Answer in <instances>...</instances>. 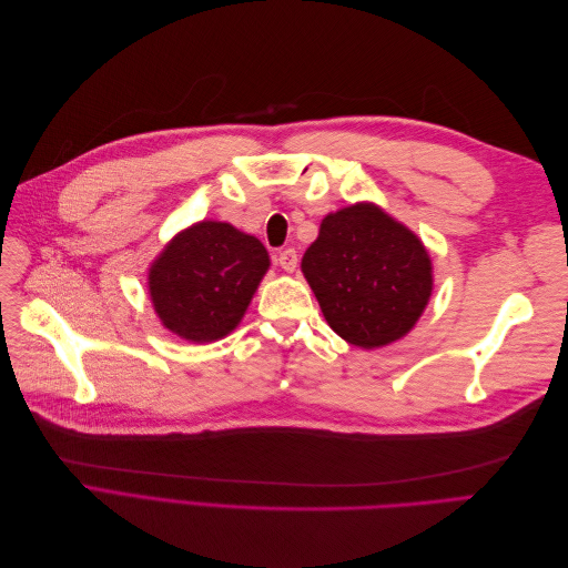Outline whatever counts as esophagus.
I'll return each mask as SVG.
<instances>
[{
    "mask_svg": "<svg viewBox=\"0 0 568 568\" xmlns=\"http://www.w3.org/2000/svg\"><path fill=\"white\" fill-rule=\"evenodd\" d=\"M277 263H280L282 270L294 272V270L298 267V253H296V248H284V251H280Z\"/></svg>",
    "mask_w": 568,
    "mask_h": 568,
    "instance_id": "34e87169",
    "label": "esophagus"
}]
</instances>
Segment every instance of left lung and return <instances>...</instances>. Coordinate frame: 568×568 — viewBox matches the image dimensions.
Here are the masks:
<instances>
[{
  "mask_svg": "<svg viewBox=\"0 0 568 568\" xmlns=\"http://www.w3.org/2000/svg\"><path fill=\"white\" fill-rule=\"evenodd\" d=\"M301 270L326 324L367 351L403 338L434 288L432 257L419 236L374 203L326 215Z\"/></svg>",
  "mask_w": 568,
  "mask_h": 568,
  "instance_id": "1",
  "label": "left lung"
}]
</instances>
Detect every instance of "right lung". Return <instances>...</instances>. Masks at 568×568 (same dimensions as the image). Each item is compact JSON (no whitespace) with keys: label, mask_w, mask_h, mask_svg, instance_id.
I'll return each instance as SVG.
<instances>
[{"label":"right lung","mask_w":568,"mask_h":568,"mask_svg":"<svg viewBox=\"0 0 568 568\" xmlns=\"http://www.w3.org/2000/svg\"><path fill=\"white\" fill-rule=\"evenodd\" d=\"M267 267L270 255L255 236L230 222H196L149 267L153 311L180 338L217 341L242 322Z\"/></svg>","instance_id":"right-lung-1"}]
</instances>
